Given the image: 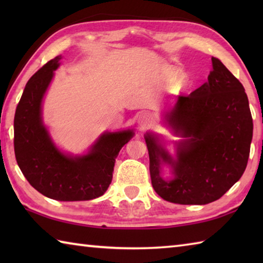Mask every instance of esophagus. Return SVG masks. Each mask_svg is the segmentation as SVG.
<instances>
[{"mask_svg":"<svg viewBox=\"0 0 263 263\" xmlns=\"http://www.w3.org/2000/svg\"><path fill=\"white\" fill-rule=\"evenodd\" d=\"M141 127H148L153 124V117L149 112H142L139 116V119H138Z\"/></svg>","mask_w":263,"mask_h":263,"instance_id":"esophagus-1","label":"esophagus"}]
</instances>
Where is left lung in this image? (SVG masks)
Returning <instances> with one entry per match:
<instances>
[{"label":"left lung","instance_id":"left-lung-1","mask_svg":"<svg viewBox=\"0 0 263 263\" xmlns=\"http://www.w3.org/2000/svg\"><path fill=\"white\" fill-rule=\"evenodd\" d=\"M167 121L181 142L173 160L153 136H146L152 185L164 201L203 205L220 198L246 169L253 137V118L241 82L212 58L208 82L180 95ZM172 163L176 179L159 176L161 160Z\"/></svg>","mask_w":263,"mask_h":263}]
</instances>
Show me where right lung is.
I'll list each match as a JSON object with an SVG mask.
<instances>
[{
  "instance_id": "obj_1",
  "label": "right lung",
  "mask_w": 263,
  "mask_h": 263,
  "mask_svg": "<svg viewBox=\"0 0 263 263\" xmlns=\"http://www.w3.org/2000/svg\"><path fill=\"white\" fill-rule=\"evenodd\" d=\"M61 57L50 60L26 83L14 119V148L18 167L39 193L57 201H89L105 193L115 160L133 133H105L90 153L69 158L53 145L42 123V101Z\"/></svg>"
}]
</instances>
